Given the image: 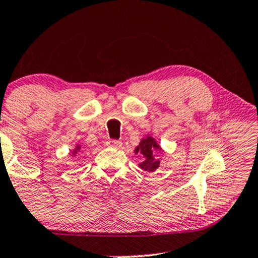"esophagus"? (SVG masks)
<instances>
[{
    "instance_id": "esophagus-1",
    "label": "esophagus",
    "mask_w": 258,
    "mask_h": 258,
    "mask_svg": "<svg viewBox=\"0 0 258 258\" xmlns=\"http://www.w3.org/2000/svg\"><path fill=\"white\" fill-rule=\"evenodd\" d=\"M108 145L111 147H121V141L120 140H110L108 141Z\"/></svg>"
}]
</instances>
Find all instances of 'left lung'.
Segmentation results:
<instances>
[{
    "mask_svg": "<svg viewBox=\"0 0 258 258\" xmlns=\"http://www.w3.org/2000/svg\"><path fill=\"white\" fill-rule=\"evenodd\" d=\"M136 153L143 155V161L139 164V167L141 169L146 170V172H154L160 165V160L158 158H155V152H161V147L159 146L154 138L146 137L138 145L136 148Z\"/></svg>",
    "mask_w": 258,
    "mask_h": 258,
    "instance_id": "1",
    "label": "left lung"
}]
</instances>
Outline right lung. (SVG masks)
I'll return each mask as SVG.
<instances>
[{
	"label": "right lung",
	"mask_w": 258,
	"mask_h": 258,
	"mask_svg": "<svg viewBox=\"0 0 258 258\" xmlns=\"http://www.w3.org/2000/svg\"><path fill=\"white\" fill-rule=\"evenodd\" d=\"M79 151H81V145H77V146H76L75 147V150H74V152H72V155H76V154H77L78 153V152Z\"/></svg>",
	"instance_id": "1"
}]
</instances>
